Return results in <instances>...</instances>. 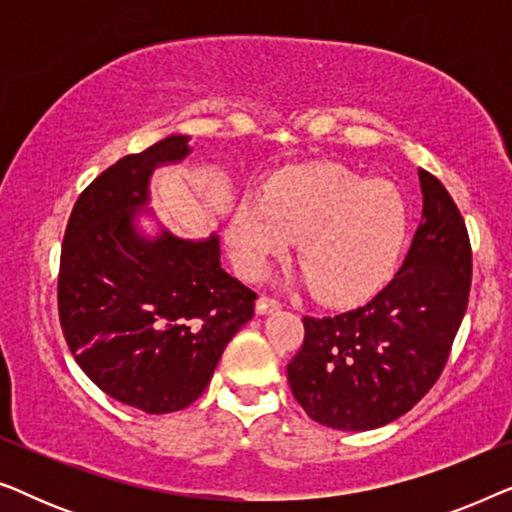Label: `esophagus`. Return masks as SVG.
Segmentation results:
<instances>
[{
    "instance_id": "esophagus-1",
    "label": "esophagus",
    "mask_w": 512,
    "mask_h": 512,
    "mask_svg": "<svg viewBox=\"0 0 512 512\" xmlns=\"http://www.w3.org/2000/svg\"><path fill=\"white\" fill-rule=\"evenodd\" d=\"M282 310V303L275 298H268V296H261L256 300V312L258 314H270V312H277Z\"/></svg>"
}]
</instances>
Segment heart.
<instances>
[{"label":"heart","instance_id":"heart-1","mask_svg":"<svg viewBox=\"0 0 512 512\" xmlns=\"http://www.w3.org/2000/svg\"><path fill=\"white\" fill-rule=\"evenodd\" d=\"M410 228V207L391 181L366 179L340 165L279 172L263 195L237 200L228 247L244 277H261L298 237V263L326 303H354L387 282Z\"/></svg>","mask_w":512,"mask_h":512}]
</instances>
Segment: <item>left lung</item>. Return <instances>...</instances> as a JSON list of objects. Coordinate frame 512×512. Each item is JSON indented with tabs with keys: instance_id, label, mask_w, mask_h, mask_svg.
<instances>
[{
	"instance_id": "obj_1",
	"label": "left lung",
	"mask_w": 512,
	"mask_h": 512,
	"mask_svg": "<svg viewBox=\"0 0 512 512\" xmlns=\"http://www.w3.org/2000/svg\"><path fill=\"white\" fill-rule=\"evenodd\" d=\"M424 207L396 277L366 305L305 317V340L286 366L314 422L370 431L405 415L443 373L471 291V242L447 188L419 170Z\"/></svg>"
}]
</instances>
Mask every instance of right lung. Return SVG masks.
<instances>
[{
  "mask_svg": "<svg viewBox=\"0 0 512 512\" xmlns=\"http://www.w3.org/2000/svg\"><path fill=\"white\" fill-rule=\"evenodd\" d=\"M188 142L167 135L104 170L76 200L60 256V324L76 363L149 415L200 398L254 317L256 293L223 270L219 233L186 240L151 209L153 172L191 156Z\"/></svg>",
  "mask_w": 512,
  "mask_h": 512,
  "instance_id": "right-lung-1",
  "label": "right lung"
}]
</instances>
